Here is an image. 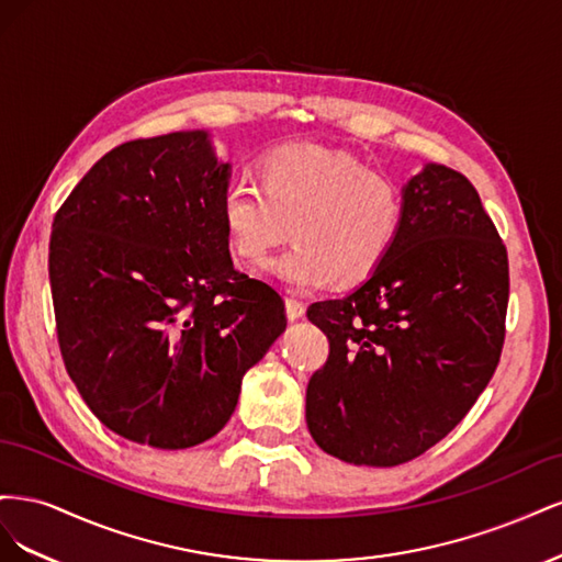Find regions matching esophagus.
<instances>
[{
    "instance_id": "esophagus-1",
    "label": "esophagus",
    "mask_w": 562,
    "mask_h": 562,
    "mask_svg": "<svg viewBox=\"0 0 562 562\" xmlns=\"http://www.w3.org/2000/svg\"><path fill=\"white\" fill-rule=\"evenodd\" d=\"M285 314H288V318H291V321L302 318L304 304H302L300 300H295V297H288V300H285Z\"/></svg>"
}]
</instances>
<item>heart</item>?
<instances>
[{
    "label": "heart",
    "instance_id": "b5f03b06",
    "mask_svg": "<svg viewBox=\"0 0 562 562\" xmlns=\"http://www.w3.org/2000/svg\"><path fill=\"white\" fill-rule=\"evenodd\" d=\"M260 187L239 178L223 194V223L236 258L265 267L294 227L296 244L269 266L293 291L361 283L384 265L403 232L398 180L347 151L288 145L258 164Z\"/></svg>",
    "mask_w": 562,
    "mask_h": 562
}]
</instances>
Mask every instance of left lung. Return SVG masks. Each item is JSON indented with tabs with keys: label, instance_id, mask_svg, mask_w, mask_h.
Returning a JSON list of instances; mask_svg holds the SVG:
<instances>
[{
	"label": "left lung",
	"instance_id": "8db88e82",
	"mask_svg": "<svg viewBox=\"0 0 562 562\" xmlns=\"http://www.w3.org/2000/svg\"><path fill=\"white\" fill-rule=\"evenodd\" d=\"M403 194L384 265L307 310L330 345L307 384V427L359 467H398L443 440L495 375L506 335V246L475 187L431 164Z\"/></svg>",
	"mask_w": 562,
	"mask_h": 562
}]
</instances>
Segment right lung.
Instances as JSON below:
<instances>
[{"label": "right lung", "instance_id": "add662e5", "mask_svg": "<svg viewBox=\"0 0 562 562\" xmlns=\"http://www.w3.org/2000/svg\"><path fill=\"white\" fill-rule=\"evenodd\" d=\"M229 164L203 131L128 140L54 217L48 277L67 375L114 434L161 450L215 436L285 304L232 262Z\"/></svg>", "mask_w": 562, "mask_h": 562}]
</instances>
